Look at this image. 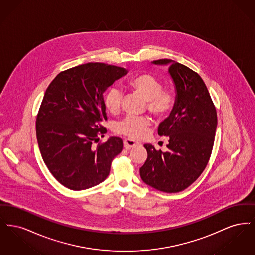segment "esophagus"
I'll list each match as a JSON object with an SVG mask.
<instances>
[{
	"instance_id": "34e87169",
	"label": "esophagus",
	"mask_w": 255,
	"mask_h": 255,
	"mask_svg": "<svg viewBox=\"0 0 255 255\" xmlns=\"http://www.w3.org/2000/svg\"><path fill=\"white\" fill-rule=\"evenodd\" d=\"M123 144H124V147H125L126 149H131V148H133V147L138 145L139 143H138V142H135L133 139L127 138V139H125V140L123 141Z\"/></svg>"
}]
</instances>
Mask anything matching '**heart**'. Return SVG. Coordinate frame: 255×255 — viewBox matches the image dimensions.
<instances>
[{
    "label": "heart",
    "instance_id": "1",
    "mask_svg": "<svg viewBox=\"0 0 255 255\" xmlns=\"http://www.w3.org/2000/svg\"><path fill=\"white\" fill-rule=\"evenodd\" d=\"M128 87L133 93L146 100L147 110L157 118H165L169 115L176 103V94L168 88H161L157 77L150 73H138L131 77ZM122 92L117 88L109 89L104 96V106L112 114H117L122 105ZM150 120L146 117L127 116L117 123L116 133L131 138H141L150 126Z\"/></svg>",
    "mask_w": 255,
    "mask_h": 255
}]
</instances>
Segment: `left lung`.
I'll list each match as a JSON object with an SVG mask.
<instances>
[{"instance_id": "left-lung-1", "label": "left lung", "mask_w": 255, "mask_h": 255, "mask_svg": "<svg viewBox=\"0 0 255 255\" xmlns=\"http://www.w3.org/2000/svg\"><path fill=\"white\" fill-rule=\"evenodd\" d=\"M169 65L176 89V103L158 126L168 136V150L144 144L147 159L139 168L146 184L166 193L184 190L200 177L210 158L217 127V113L202 77L188 67L170 59L152 62Z\"/></svg>"}]
</instances>
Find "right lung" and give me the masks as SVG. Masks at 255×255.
Returning a JSON list of instances; mask_svg holds the SVG:
<instances>
[{
    "label": "right lung",
    "instance_id": "1",
    "mask_svg": "<svg viewBox=\"0 0 255 255\" xmlns=\"http://www.w3.org/2000/svg\"><path fill=\"white\" fill-rule=\"evenodd\" d=\"M128 73L104 63H87L61 72L46 90L36 118V136L44 162L69 189L83 190L103 182L123 141L107 132L103 94Z\"/></svg>",
    "mask_w": 255,
    "mask_h": 255
}]
</instances>
